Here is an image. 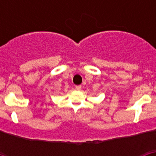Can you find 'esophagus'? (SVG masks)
<instances>
[{
	"label": "esophagus",
	"mask_w": 156,
	"mask_h": 156,
	"mask_svg": "<svg viewBox=\"0 0 156 156\" xmlns=\"http://www.w3.org/2000/svg\"><path fill=\"white\" fill-rule=\"evenodd\" d=\"M81 87H81V85H77V86H76V89L77 90H80Z\"/></svg>",
	"instance_id": "34e87169"
}]
</instances>
